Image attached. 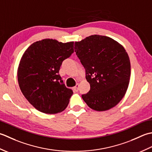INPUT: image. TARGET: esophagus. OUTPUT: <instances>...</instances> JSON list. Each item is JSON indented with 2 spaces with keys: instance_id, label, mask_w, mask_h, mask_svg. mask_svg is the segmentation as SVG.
<instances>
[{
  "instance_id": "34e87169",
  "label": "esophagus",
  "mask_w": 152,
  "mask_h": 152,
  "mask_svg": "<svg viewBox=\"0 0 152 152\" xmlns=\"http://www.w3.org/2000/svg\"><path fill=\"white\" fill-rule=\"evenodd\" d=\"M74 91H75V92H77L79 91V84H77L75 86H74Z\"/></svg>"
}]
</instances>
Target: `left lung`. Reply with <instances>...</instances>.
<instances>
[{
  "label": "left lung",
  "mask_w": 152,
  "mask_h": 152,
  "mask_svg": "<svg viewBox=\"0 0 152 152\" xmlns=\"http://www.w3.org/2000/svg\"><path fill=\"white\" fill-rule=\"evenodd\" d=\"M75 52L86 71L91 89L82 98L91 109L115 107L128 88L131 63L127 52L115 40L94 35L75 42Z\"/></svg>",
  "instance_id": "obj_1"
}]
</instances>
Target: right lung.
<instances>
[{
	"instance_id": "1",
	"label": "right lung",
	"mask_w": 152,
	"mask_h": 152,
	"mask_svg": "<svg viewBox=\"0 0 152 152\" xmlns=\"http://www.w3.org/2000/svg\"><path fill=\"white\" fill-rule=\"evenodd\" d=\"M73 42L45 39L33 42L25 51L18 68V84L32 106L41 112L60 113L73 94L59 75L62 61L73 52Z\"/></svg>"
}]
</instances>
